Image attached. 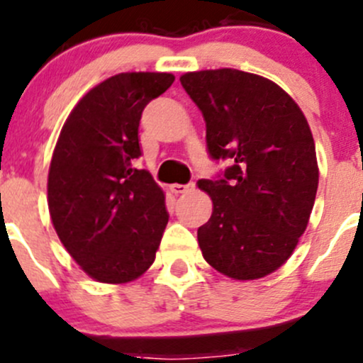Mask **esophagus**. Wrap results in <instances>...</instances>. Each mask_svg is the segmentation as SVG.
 <instances>
[{
	"mask_svg": "<svg viewBox=\"0 0 363 363\" xmlns=\"http://www.w3.org/2000/svg\"><path fill=\"white\" fill-rule=\"evenodd\" d=\"M170 189L172 193H175V195H181V193H186L189 191V189H193V182H189V184H172Z\"/></svg>",
	"mask_w": 363,
	"mask_h": 363,
	"instance_id": "obj_1",
	"label": "esophagus"
}]
</instances>
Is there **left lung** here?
<instances>
[{
  "instance_id": "obj_1",
  "label": "left lung",
  "mask_w": 363,
  "mask_h": 363,
  "mask_svg": "<svg viewBox=\"0 0 363 363\" xmlns=\"http://www.w3.org/2000/svg\"><path fill=\"white\" fill-rule=\"evenodd\" d=\"M181 84L207 126L212 160L230 167L199 188L212 216L199 228L205 262L239 281L279 269L306 232L318 189L313 133L277 84L233 68L189 72Z\"/></svg>"
}]
</instances>
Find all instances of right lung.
Returning a JSON list of instances; mask_svg holds the SVG:
<instances>
[{
  "label": "right lung",
  "mask_w": 363,
  "mask_h": 363,
  "mask_svg": "<svg viewBox=\"0 0 363 363\" xmlns=\"http://www.w3.org/2000/svg\"><path fill=\"white\" fill-rule=\"evenodd\" d=\"M172 73H119L89 91L68 116L49 168L47 200L57 237L100 283L137 279L152 265L168 212L140 158L138 124Z\"/></svg>",
  "instance_id": "right-lung-1"
}]
</instances>
